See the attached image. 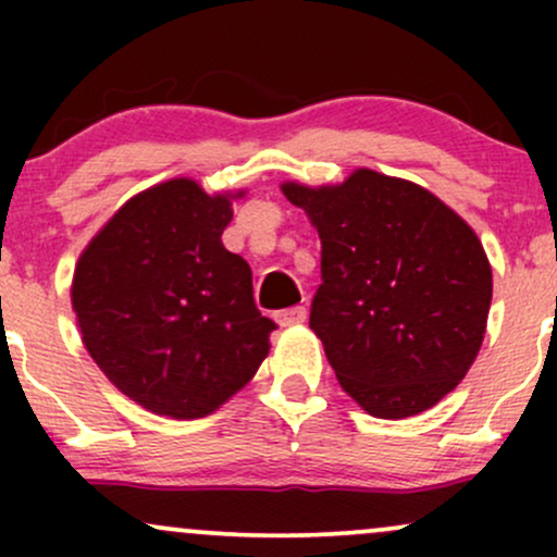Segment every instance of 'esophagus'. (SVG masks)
Here are the masks:
<instances>
[{"mask_svg":"<svg viewBox=\"0 0 557 557\" xmlns=\"http://www.w3.org/2000/svg\"><path fill=\"white\" fill-rule=\"evenodd\" d=\"M274 319H277L283 327H293V324H300L306 322V306H293V309H283L274 314Z\"/></svg>","mask_w":557,"mask_h":557,"instance_id":"obj_1","label":"esophagus"}]
</instances>
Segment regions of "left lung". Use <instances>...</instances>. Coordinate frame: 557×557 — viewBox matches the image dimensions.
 <instances>
[{"instance_id": "left-lung-1", "label": "left lung", "mask_w": 557, "mask_h": 557, "mask_svg": "<svg viewBox=\"0 0 557 557\" xmlns=\"http://www.w3.org/2000/svg\"><path fill=\"white\" fill-rule=\"evenodd\" d=\"M283 194L322 240L309 327L345 393L376 419L443 400L487 327L492 270L474 230L421 185L374 170Z\"/></svg>"}]
</instances>
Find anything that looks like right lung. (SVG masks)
I'll use <instances>...</instances> for the list:
<instances>
[{
    "label": "right lung",
    "instance_id": "1",
    "mask_svg": "<svg viewBox=\"0 0 557 557\" xmlns=\"http://www.w3.org/2000/svg\"><path fill=\"white\" fill-rule=\"evenodd\" d=\"M230 220V196L175 177L133 196L75 267L73 309L88 354L159 417H207L270 354L277 324L253 304L251 267L222 246Z\"/></svg>",
    "mask_w": 557,
    "mask_h": 557
}]
</instances>
